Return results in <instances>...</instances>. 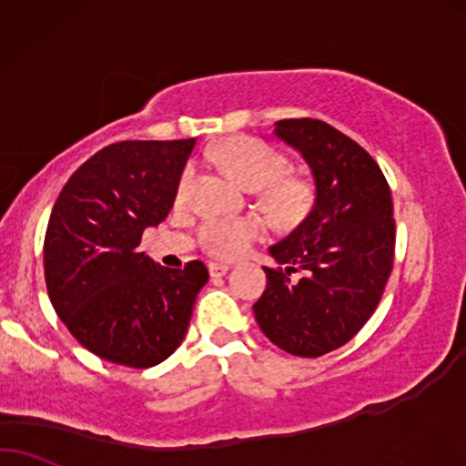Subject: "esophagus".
Wrapping results in <instances>:
<instances>
[{
	"label": "esophagus",
	"instance_id": "esophagus-1",
	"mask_svg": "<svg viewBox=\"0 0 466 466\" xmlns=\"http://www.w3.org/2000/svg\"><path fill=\"white\" fill-rule=\"evenodd\" d=\"M228 270H229L228 264H217V262H210V264H208L210 277H226Z\"/></svg>",
	"mask_w": 466,
	"mask_h": 466
}]
</instances>
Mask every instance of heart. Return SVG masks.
<instances>
[{
    "instance_id": "heart-1",
    "label": "heart",
    "mask_w": 466,
    "mask_h": 466,
    "mask_svg": "<svg viewBox=\"0 0 466 466\" xmlns=\"http://www.w3.org/2000/svg\"><path fill=\"white\" fill-rule=\"evenodd\" d=\"M219 164L245 189H262V204L279 223H296L311 208V187L307 181L283 177L288 159L275 148L253 138H232L215 151ZM194 170L185 168L177 185V200L189 194ZM264 223L258 217L243 219H208L200 229L202 245L210 256L219 259L238 258L251 240L262 237Z\"/></svg>"
}]
</instances>
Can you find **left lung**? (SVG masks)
Segmentation results:
<instances>
[{"label":"left lung","mask_w":466,"mask_h":466,"mask_svg":"<svg viewBox=\"0 0 466 466\" xmlns=\"http://www.w3.org/2000/svg\"><path fill=\"white\" fill-rule=\"evenodd\" d=\"M315 183L311 213L268 253L253 305L258 326L291 356L319 358L358 334L380 305L394 262L392 194L375 159L350 136L318 119L275 123ZM300 269L303 277L291 279Z\"/></svg>","instance_id":"1"}]
</instances>
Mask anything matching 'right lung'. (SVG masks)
I'll use <instances>...</instances> for the list:
<instances>
[{"mask_svg":"<svg viewBox=\"0 0 466 466\" xmlns=\"http://www.w3.org/2000/svg\"><path fill=\"white\" fill-rule=\"evenodd\" d=\"M194 145L115 142L86 159L55 202L45 237L48 298L97 358L148 369L183 343L207 266L166 268L138 245L168 217Z\"/></svg>","mask_w":466,"mask_h":466,"instance_id":"obj_1","label":"right lung"}]
</instances>
